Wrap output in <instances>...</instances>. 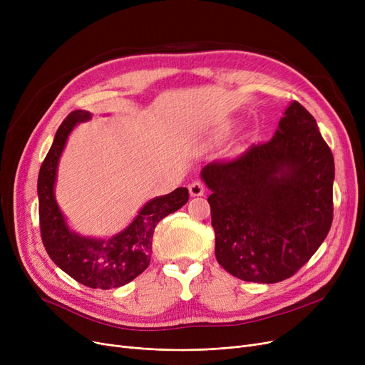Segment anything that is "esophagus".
Masks as SVG:
<instances>
[{
  "mask_svg": "<svg viewBox=\"0 0 365 365\" xmlns=\"http://www.w3.org/2000/svg\"><path fill=\"white\" fill-rule=\"evenodd\" d=\"M189 194L190 197H204L207 194V187L202 182L195 180L189 185Z\"/></svg>",
  "mask_w": 365,
  "mask_h": 365,
  "instance_id": "esophagus-1",
  "label": "esophagus"
}]
</instances>
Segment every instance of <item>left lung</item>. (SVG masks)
I'll return each instance as SVG.
<instances>
[{"mask_svg": "<svg viewBox=\"0 0 365 365\" xmlns=\"http://www.w3.org/2000/svg\"><path fill=\"white\" fill-rule=\"evenodd\" d=\"M216 259L231 275L274 284L293 277L333 222L334 158L317 121L292 102L274 138L201 170Z\"/></svg>", "mask_w": 365, "mask_h": 365, "instance_id": "obj_1", "label": "left lung"}]
</instances>
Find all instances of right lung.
<instances>
[{"label":"right lung","mask_w":365,"mask_h":365,"mask_svg":"<svg viewBox=\"0 0 365 365\" xmlns=\"http://www.w3.org/2000/svg\"><path fill=\"white\" fill-rule=\"evenodd\" d=\"M91 113L73 110L57 128L53 145L38 175L41 238L50 259L63 272L90 289H117L139 277L150 262L152 237L165 216L178 212L189 200L186 187L148 201L134 220L108 240L81 237L66 225L54 197L59 158L76 124L88 121Z\"/></svg>","instance_id":"1"}]
</instances>
